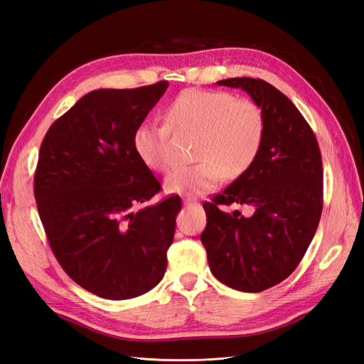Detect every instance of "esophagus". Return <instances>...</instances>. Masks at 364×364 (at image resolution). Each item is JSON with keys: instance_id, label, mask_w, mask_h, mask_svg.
Here are the masks:
<instances>
[{"instance_id": "34e87169", "label": "esophagus", "mask_w": 364, "mask_h": 364, "mask_svg": "<svg viewBox=\"0 0 364 364\" xmlns=\"http://www.w3.org/2000/svg\"><path fill=\"white\" fill-rule=\"evenodd\" d=\"M183 205L185 206H191V205H199V203H197L194 199H191V197H185V199H183Z\"/></svg>"}]
</instances>
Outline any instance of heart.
I'll return each mask as SVG.
<instances>
[{
    "mask_svg": "<svg viewBox=\"0 0 364 364\" xmlns=\"http://www.w3.org/2000/svg\"><path fill=\"white\" fill-rule=\"evenodd\" d=\"M165 121L167 124H139L134 149L150 170L164 173L173 164L170 129L197 135L193 159L199 162L176 168L165 179L167 191L178 194H205L222 176L240 178L258 158L266 135L262 109L226 91H182L168 106Z\"/></svg>",
    "mask_w": 364,
    "mask_h": 364,
    "instance_id": "1",
    "label": "heart"
}]
</instances>
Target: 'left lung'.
<instances>
[{"instance_id":"obj_1","label":"left lung","mask_w":364,"mask_h":364,"mask_svg":"<svg viewBox=\"0 0 364 364\" xmlns=\"http://www.w3.org/2000/svg\"><path fill=\"white\" fill-rule=\"evenodd\" d=\"M217 83L250 95L264 112L266 135L252 167L203 203L200 240L220 282L258 293L290 277L316 234L323 208L321 149L302 114L270 83L250 77ZM232 203L252 205L254 214L219 209Z\"/></svg>"}]
</instances>
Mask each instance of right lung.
Wrapping results in <instances>:
<instances>
[{
  "label": "right lung",
  "instance_id": "right-lung-1",
  "mask_svg": "<svg viewBox=\"0 0 364 364\" xmlns=\"http://www.w3.org/2000/svg\"><path fill=\"white\" fill-rule=\"evenodd\" d=\"M167 87L86 94L41 144L35 199L50 247L74 282L105 299L144 294L167 269L181 197L136 209L161 183L134 149L136 127Z\"/></svg>",
  "mask_w": 364,
  "mask_h": 364
}]
</instances>
